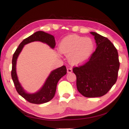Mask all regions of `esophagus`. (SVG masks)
<instances>
[{
    "label": "esophagus",
    "instance_id": "1",
    "mask_svg": "<svg viewBox=\"0 0 129 129\" xmlns=\"http://www.w3.org/2000/svg\"><path fill=\"white\" fill-rule=\"evenodd\" d=\"M67 73H71L72 72V69L71 68H68L67 69Z\"/></svg>",
    "mask_w": 129,
    "mask_h": 129
}]
</instances>
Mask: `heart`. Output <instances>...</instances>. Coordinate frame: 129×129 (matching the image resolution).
<instances>
[{
	"instance_id": "obj_1",
	"label": "heart",
	"mask_w": 129,
	"mask_h": 129,
	"mask_svg": "<svg viewBox=\"0 0 129 129\" xmlns=\"http://www.w3.org/2000/svg\"><path fill=\"white\" fill-rule=\"evenodd\" d=\"M58 49L61 53L67 56L71 64L79 66L86 62L90 57L94 49V44L89 38L69 35L61 41Z\"/></svg>"
}]
</instances>
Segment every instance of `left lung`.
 Listing matches in <instances>:
<instances>
[{
	"label": "left lung",
	"mask_w": 129,
	"mask_h": 129,
	"mask_svg": "<svg viewBox=\"0 0 129 129\" xmlns=\"http://www.w3.org/2000/svg\"><path fill=\"white\" fill-rule=\"evenodd\" d=\"M96 49L84 65L74 67L78 91L86 97L104 95L115 84L119 68L117 50L108 38L96 32Z\"/></svg>",
	"instance_id": "obj_1"
}]
</instances>
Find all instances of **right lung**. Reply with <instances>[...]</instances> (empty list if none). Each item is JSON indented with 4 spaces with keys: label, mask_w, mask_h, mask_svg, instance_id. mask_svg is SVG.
I'll return each instance as SVG.
<instances>
[{
    "label": "right lung",
    "mask_w": 129,
    "mask_h": 129,
    "mask_svg": "<svg viewBox=\"0 0 129 129\" xmlns=\"http://www.w3.org/2000/svg\"><path fill=\"white\" fill-rule=\"evenodd\" d=\"M34 41H40L46 44L52 49L55 46V40L52 35L43 31H38L30 36L26 38L19 45L14 52L12 58V68L11 76L17 92L23 98L28 102L34 104H42L49 102L55 95L58 81L67 74V69L65 66L52 71L42 87L36 92H27L22 87L18 80L17 74V61L19 54L22 51L25 45Z\"/></svg>",
    "instance_id": "obj_1"
}]
</instances>
